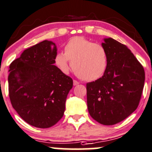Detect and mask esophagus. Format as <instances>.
I'll list each match as a JSON object with an SVG mask.
<instances>
[{"instance_id": "1", "label": "esophagus", "mask_w": 152, "mask_h": 152, "mask_svg": "<svg viewBox=\"0 0 152 152\" xmlns=\"http://www.w3.org/2000/svg\"><path fill=\"white\" fill-rule=\"evenodd\" d=\"M79 83L77 82V81H76V80H73V85H74V86L78 85H79Z\"/></svg>"}]
</instances>
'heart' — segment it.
<instances>
[{"label": "heart", "instance_id": "1", "mask_svg": "<svg viewBox=\"0 0 152 152\" xmlns=\"http://www.w3.org/2000/svg\"><path fill=\"white\" fill-rule=\"evenodd\" d=\"M54 62L65 73L70 70L71 63L76 76L84 81L93 82L104 74L108 58L102 45L93 43L82 37H75L65 46V53L60 52L55 55Z\"/></svg>", "mask_w": 152, "mask_h": 152}]
</instances>
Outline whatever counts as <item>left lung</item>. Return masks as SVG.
I'll return each mask as SVG.
<instances>
[{
  "label": "left lung",
  "mask_w": 152,
  "mask_h": 152,
  "mask_svg": "<svg viewBox=\"0 0 152 152\" xmlns=\"http://www.w3.org/2000/svg\"><path fill=\"white\" fill-rule=\"evenodd\" d=\"M102 45L107 53V67L102 78L87 84V109L99 124L114 125L137 109L145 72L125 45L110 37L104 38Z\"/></svg>",
  "instance_id": "8db88e82"
}]
</instances>
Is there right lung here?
<instances>
[{
    "label": "right lung",
    "mask_w": 152,
    "mask_h": 152,
    "mask_svg": "<svg viewBox=\"0 0 152 152\" xmlns=\"http://www.w3.org/2000/svg\"><path fill=\"white\" fill-rule=\"evenodd\" d=\"M56 44L44 40L23 52L10 66L11 103L26 123L37 128L55 125L64 115L73 80L54 65Z\"/></svg>",
    "instance_id": "1"
}]
</instances>
